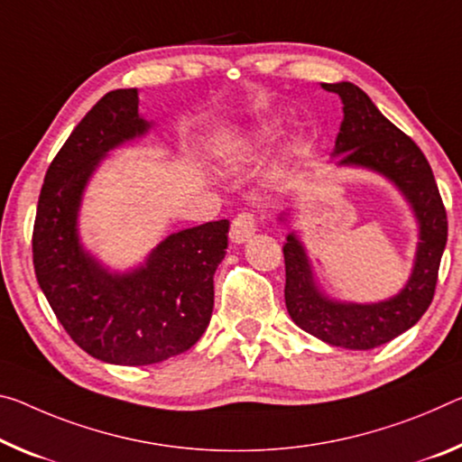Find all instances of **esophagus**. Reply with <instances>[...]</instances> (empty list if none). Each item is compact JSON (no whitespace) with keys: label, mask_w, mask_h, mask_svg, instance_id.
I'll return each mask as SVG.
<instances>
[{"label":"esophagus","mask_w":462,"mask_h":462,"mask_svg":"<svg viewBox=\"0 0 462 462\" xmlns=\"http://www.w3.org/2000/svg\"><path fill=\"white\" fill-rule=\"evenodd\" d=\"M257 232V219H254L253 214L248 211H240V214L232 219L230 226V240L232 243H245Z\"/></svg>","instance_id":"obj_1"}]
</instances>
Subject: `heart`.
I'll return each instance as SVG.
<instances>
[{
	"mask_svg": "<svg viewBox=\"0 0 462 462\" xmlns=\"http://www.w3.org/2000/svg\"><path fill=\"white\" fill-rule=\"evenodd\" d=\"M269 134H271V131H269V129H267V131H263V135H269Z\"/></svg>",
	"mask_w": 462,
	"mask_h": 462,
	"instance_id": "heart-1",
	"label": "heart"
}]
</instances>
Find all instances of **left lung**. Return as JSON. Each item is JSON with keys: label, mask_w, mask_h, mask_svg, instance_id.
I'll return each mask as SVG.
<instances>
[{"label": "left lung", "mask_w": 462, "mask_h": 462, "mask_svg": "<svg viewBox=\"0 0 462 462\" xmlns=\"http://www.w3.org/2000/svg\"><path fill=\"white\" fill-rule=\"evenodd\" d=\"M323 88L343 100V121L335 142L339 164L370 168L401 189L420 222V246L413 273L397 296L378 304H341L317 290L304 248L290 234L283 245L285 306L300 328L328 346L374 349L411 328L430 309L448 238V219L420 145L393 125L357 86L339 82Z\"/></svg>", "instance_id": "1"}]
</instances>
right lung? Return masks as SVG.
<instances>
[{"label": "right lung", "instance_id": "1", "mask_svg": "<svg viewBox=\"0 0 462 462\" xmlns=\"http://www.w3.org/2000/svg\"><path fill=\"white\" fill-rule=\"evenodd\" d=\"M135 88L94 105L49 164L39 195L32 263L36 282L73 341L97 360L158 364L193 347L214 310V273L228 248V219L168 236L134 273L102 269L78 240L88 179L108 150L145 134Z\"/></svg>", "mask_w": 462, "mask_h": 462}]
</instances>
